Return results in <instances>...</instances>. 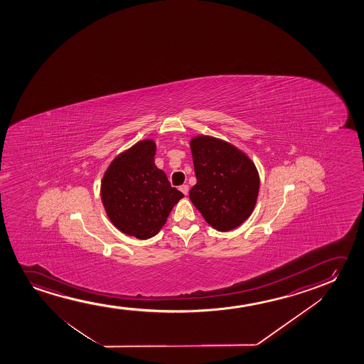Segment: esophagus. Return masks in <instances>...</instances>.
I'll list each match as a JSON object with an SVG mask.
<instances>
[{"mask_svg":"<svg viewBox=\"0 0 364 364\" xmlns=\"http://www.w3.org/2000/svg\"><path fill=\"white\" fill-rule=\"evenodd\" d=\"M179 189H180V191H181V193H183V194H184V195L189 194V186H188V185H181V186H180Z\"/></svg>","mask_w":364,"mask_h":364,"instance_id":"1","label":"esophagus"}]
</instances>
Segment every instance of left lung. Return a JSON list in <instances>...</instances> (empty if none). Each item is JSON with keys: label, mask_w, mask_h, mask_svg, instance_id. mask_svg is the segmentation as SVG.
<instances>
[{"label": "left lung", "mask_w": 364, "mask_h": 364, "mask_svg": "<svg viewBox=\"0 0 364 364\" xmlns=\"http://www.w3.org/2000/svg\"><path fill=\"white\" fill-rule=\"evenodd\" d=\"M196 184L189 198L213 229L225 232L252 214L259 190L254 161L226 140L196 135L190 140Z\"/></svg>", "instance_id": "left-lung-1"}]
</instances>
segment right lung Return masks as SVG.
Masks as SVG:
<instances>
[{
  "instance_id": "right-lung-1",
  "label": "right lung",
  "mask_w": 364,
  "mask_h": 364,
  "mask_svg": "<svg viewBox=\"0 0 364 364\" xmlns=\"http://www.w3.org/2000/svg\"><path fill=\"white\" fill-rule=\"evenodd\" d=\"M156 144L140 140L122 151L105 170L100 198L112 224L136 239L153 237L184 194L155 165Z\"/></svg>"
}]
</instances>
